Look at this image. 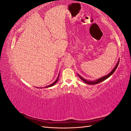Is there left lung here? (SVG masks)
<instances>
[{
	"instance_id": "obj_1",
	"label": "left lung",
	"mask_w": 131,
	"mask_h": 131,
	"mask_svg": "<svg viewBox=\"0 0 131 131\" xmlns=\"http://www.w3.org/2000/svg\"><path fill=\"white\" fill-rule=\"evenodd\" d=\"M119 61H120V60L118 61V62H117V64L116 65V66L115 67V68L112 70V72H111L109 74H108V75H105V76H104V77H102V78H100V79H97V80H96V81H88L87 80H85V79H84L83 78H82L81 76H80V75H79V74H78V76H79V77L80 78L81 80L84 81V82H85V83H86V84H89V85H95V84H98V83H100V82H101L102 81H104V80H106V79H107V78H108L109 77H110L111 75H112L114 73V72L115 71V70L116 69V68H117V66H118V63H119Z\"/></svg>"
}]
</instances>
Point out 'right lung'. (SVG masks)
I'll return each mask as SVG.
<instances>
[{
  "mask_svg": "<svg viewBox=\"0 0 131 131\" xmlns=\"http://www.w3.org/2000/svg\"><path fill=\"white\" fill-rule=\"evenodd\" d=\"M58 78H59V75H58V77H57V79H56V81H55L54 82H53L52 83V84H51V85H48V86H46L45 87V88H49V87H51V86H53L55 84H56V83L58 81Z\"/></svg>",
  "mask_w": 131,
  "mask_h": 131,
  "instance_id": "add662e5",
  "label": "right lung"
}]
</instances>
